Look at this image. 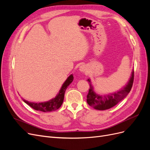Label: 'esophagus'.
<instances>
[{"label": "esophagus", "instance_id": "obj_1", "mask_svg": "<svg viewBox=\"0 0 150 150\" xmlns=\"http://www.w3.org/2000/svg\"><path fill=\"white\" fill-rule=\"evenodd\" d=\"M79 70L81 71V72H87L88 71V69L87 67H86V66L84 65H81L79 68Z\"/></svg>", "mask_w": 150, "mask_h": 150}]
</instances>
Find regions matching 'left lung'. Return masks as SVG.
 <instances>
[{
	"mask_svg": "<svg viewBox=\"0 0 150 150\" xmlns=\"http://www.w3.org/2000/svg\"><path fill=\"white\" fill-rule=\"evenodd\" d=\"M134 70L133 69L128 82L122 88L110 94L99 95L94 91L91 79H88L87 81L90 83V88L87 95L88 104L97 110H106L111 108L127 96L132 88Z\"/></svg>",
	"mask_w": 150,
	"mask_h": 150,
	"instance_id": "left-lung-1",
	"label": "left lung"
}]
</instances>
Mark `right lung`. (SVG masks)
I'll return each mask as SVG.
<instances>
[{
    "label": "right lung",
    "mask_w": 150,
    "mask_h": 150,
    "mask_svg": "<svg viewBox=\"0 0 150 150\" xmlns=\"http://www.w3.org/2000/svg\"><path fill=\"white\" fill-rule=\"evenodd\" d=\"M73 79V75L71 74L65 81V82L62 85V87L61 88L59 91L56 97L50 99L48 101L41 103H34L26 101L25 99H22V100L24 101V103L28 104L29 106H30L31 108H33L35 110L40 111L42 112H51L56 111L61 106L63 101H64V93L66 90L68 86H69V85L72 82Z\"/></svg>",
    "instance_id": "right-lung-1"
}]
</instances>
